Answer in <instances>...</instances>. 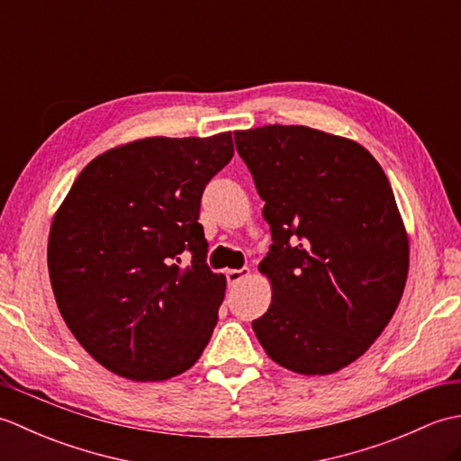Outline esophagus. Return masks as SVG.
Returning a JSON list of instances; mask_svg holds the SVG:
<instances>
[{
  "label": "esophagus",
  "instance_id": "34e87169",
  "mask_svg": "<svg viewBox=\"0 0 461 461\" xmlns=\"http://www.w3.org/2000/svg\"><path fill=\"white\" fill-rule=\"evenodd\" d=\"M246 277H249V269L243 267V269H228L225 271V279H228L230 285H238L240 281H243Z\"/></svg>",
  "mask_w": 461,
  "mask_h": 461
}]
</instances>
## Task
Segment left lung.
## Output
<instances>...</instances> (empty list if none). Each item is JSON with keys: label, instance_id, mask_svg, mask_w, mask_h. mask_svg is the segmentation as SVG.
I'll list each match as a JSON object with an SVG mask.
<instances>
[{"label": "left lung", "instance_id": "obj_1", "mask_svg": "<svg viewBox=\"0 0 461 461\" xmlns=\"http://www.w3.org/2000/svg\"><path fill=\"white\" fill-rule=\"evenodd\" d=\"M271 228L273 297L251 322L267 357L332 375L365 355L402 299L410 248L384 170L365 146L309 126L238 131Z\"/></svg>", "mask_w": 461, "mask_h": 461}]
</instances>
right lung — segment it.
I'll use <instances>...</instances> for the list:
<instances>
[{
    "mask_svg": "<svg viewBox=\"0 0 461 461\" xmlns=\"http://www.w3.org/2000/svg\"><path fill=\"white\" fill-rule=\"evenodd\" d=\"M231 156V132L134 140L86 164L59 205L47 246L57 307L114 375L168 380L210 342L225 277L205 263L200 200Z\"/></svg>",
    "mask_w": 461,
    "mask_h": 461,
    "instance_id": "obj_1",
    "label": "right lung"
}]
</instances>
